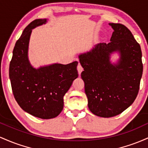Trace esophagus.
Returning <instances> with one entry per match:
<instances>
[{"mask_svg": "<svg viewBox=\"0 0 148 148\" xmlns=\"http://www.w3.org/2000/svg\"><path fill=\"white\" fill-rule=\"evenodd\" d=\"M77 71H78V73H79V75H80V74H81V73H82V71H83V68H82V66H81V64H79L78 65H77Z\"/></svg>", "mask_w": 148, "mask_h": 148, "instance_id": "1", "label": "esophagus"}]
</instances>
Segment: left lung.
<instances>
[{
  "label": "left lung",
  "instance_id": "left-lung-1",
  "mask_svg": "<svg viewBox=\"0 0 148 148\" xmlns=\"http://www.w3.org/2000/svg\"><path fill=\"white\" fill-rule=\"evenodd\" d=\"M109 25L114 30L110 42L99 43L79 55L88 107L93 114L102 117L117 115L132 105L143 74L140 46L132 32L123 24ZM114 51L121 57L112 64L110 54Z\"/></svg>",
  "mask_w": 148,
  "mask_h": 148
}]
</instances>
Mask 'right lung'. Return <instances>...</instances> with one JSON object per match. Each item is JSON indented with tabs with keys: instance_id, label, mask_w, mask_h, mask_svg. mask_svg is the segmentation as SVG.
<instances>
[{
	"instance_id": "right-lung-1",
	"label": "right lung",
	"mask_w": 148,
	"mask_h": 148,
	"mask_svg": "<svg viewBox=\"0 0 148 148\" xmlns=\"http://www.w3.org/2000/svg\"><path fill=\"white\" fill-rule=\"evenodd\" d=\"M46 22V19H36L25 28L13 49L9 76L13 95L21 108L38 118L52 119L64 108V96L78 77V62L38 69L31 65L28 49L31 31Z\"/></svg>"
}]
</instances>
